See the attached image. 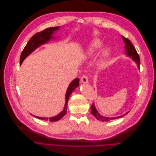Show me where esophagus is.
<instances>
[{
	"label": "esophagus",
	"instance_id": "1",
	"mask_svg": "<svg viewBox=\"0 0 156 156\" xmlns=\"http://www.w3.org/2000/svg\"><path fill=\"white\" fill-rule=\"evenodd\" d=\"M88 76H86V75H83L82 76V77L80 78V82L81 83H88Z\"/></svg>",
	"mask_w": 156,
	"mask_h": 156
}]
</instances>
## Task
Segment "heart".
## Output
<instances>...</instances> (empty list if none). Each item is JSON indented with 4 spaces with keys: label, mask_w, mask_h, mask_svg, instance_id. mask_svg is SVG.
<instances>
[{
    "label": "heart",
    "mask_w": 156,
    "mask_h": 156,
    "mask_svg": "<svg viewBox=\"0 0 156 156\" xmlns=\"http://www.w3.org/2000/svg\"><path fill=\"white\" fill-rule=\"evenodd\" d=\"M102 45H103V42L100 39H96L93 40L89 45L88 50V53L89 54V55H94L95 51L97 50H98L99 48H100L102 47ZM108 53H109V51L108 50H106L103 53V56L100 61V63H99L100 67L103 68L106 65V59H105V58L108 55Z\"/></svg>",
    "instance_id": "obj_1"
}]
</instances>
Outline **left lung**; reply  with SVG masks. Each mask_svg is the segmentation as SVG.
<instances>
[{"mask_svg":"<svg viewBox=\"0 0 156 156\" xmlns=\"http://www.w3.org/2000/svg\"><path fill=\"white\" fill-rule=\"evenodd\" d=\"M122 37L123 39V42H125L126 45H125V48H126V53L127 54V56H130V58H132L135 61H136V63H137L138 67V68H140V56L138 54L135 47L132 45V42H130V41L126 37H124L123 36H122ZM91 114L94 115L98 120L103 121V122H106V121H109V120H111L113 119H116L118 118H121L122 117L124 116L125 115H126L127 114H128L129 112V111L128 112H127L126 114H123L122 115L119 116V117H103L101 116L98 112L97 111V109L95 108V105L93 104L91 106Z\"/></svg>","mask_w":156,"mask_h":156,"instance_id":"obj_1","label":"left lung"}]
</instances>
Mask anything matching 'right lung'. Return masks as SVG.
Segmentation results:
<instances>
[{
  "mask_svg": "<svg viewBox=\"0 0 156 156\" xmlns=\"http://www.w3.org/2000/svg\"><path fill=\"white\" fill-rule=\"evenodd\" d=\"M59 26H56V27L47 28L45 30L41 31V32L36 33L32 37H31L21 52V54L20 56V65L23 63L24 59L28 55H29L31 53H32L34 50H36L40 45L47 43L48 41H50V39H52L53 37L51 35L53 34V33L55 32V31H56L59 29ZM79 79L78 78H76L69 84L66 93V103H65L64 109L61 112H60L58 115L55 117H49V118L40 117L37 116H34V117L36 118H37L41 120H49L50 122H56L60 120L66 113L68 100L69 98V97L72 93V92L74 91V90L79 86Z\"/></svg>",
  "mask_w": 156,
  "mask_h": 156,
  "instance_id": "add662e5",
  "label": "right lung"
}]
</instances>
